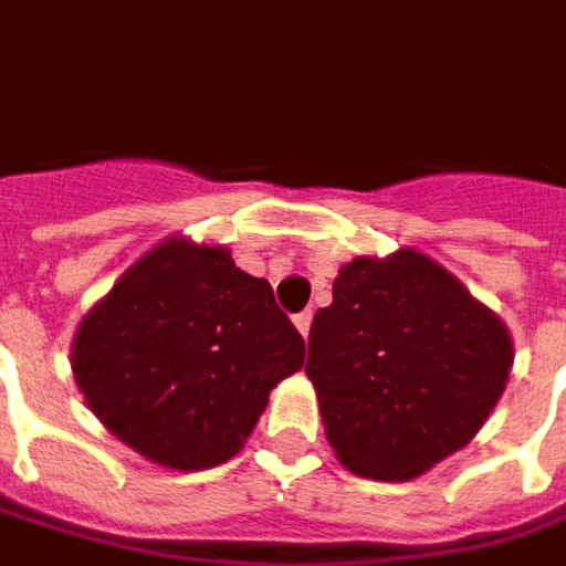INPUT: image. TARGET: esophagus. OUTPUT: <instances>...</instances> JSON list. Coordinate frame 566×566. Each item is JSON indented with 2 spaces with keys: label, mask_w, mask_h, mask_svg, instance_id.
<instances>
[{
  "label": "esophagus",
  "mask_w": 566,
  "mask_h": 566,
  "mask_svg": "<svg viewBox=\"0 0 566 566\" xmlns=\"http://www.w3.org/2000/svg\"><path fill=\"white\" fill-rule=\"evenodd\" d=\"M310 323H313V313H310V310H304V313H297V316H294V326H297V332H301L304 338L310 335Z\"/></svg>",
  "instance_id": "obj_1"
}]
</instances>
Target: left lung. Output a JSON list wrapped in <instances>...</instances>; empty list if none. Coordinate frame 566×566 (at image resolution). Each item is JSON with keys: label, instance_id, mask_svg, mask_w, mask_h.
I'll return each instance as SVG.
<instances>
[{"label": "left lung", "instance_id": "8db88e82", "mask_svg": "<svg viewBox=\"0 0 566 566\" xmlns=\"http://www.w3.org/2000/svg\"><path fill=\"white\" fill-rule=\"evenodd\" d=\"M510 364L501 316L415 250L342 265L310 326L326 440L364 479H418L462 450L504 396Z\"/></svg>", "mask_w": 566, "mask_h": 566}]
</instances>
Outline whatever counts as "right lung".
<instances>
[{
    "label": "right lung",
    "mask_w": 566,
    "mask_h": 566,
    "mask_svg": "<svg viewBox=\"0 0 566 566\" xmlns=\"http://www.w3.org/2000/svg\"><path fill=\"white\" fill-rule=\"evenodd\" d=\"M304 355L272 284L237 269L224 247L170 237L87 310L72 374L116 440L199 472L243 450Z\"/></svg>",
    "instance_id": "right-lung-1"
}]
</instances>
